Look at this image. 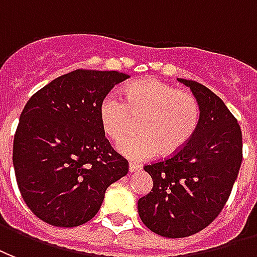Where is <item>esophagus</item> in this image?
<instances>
[{
  "mask_svg": "<svg viewBox=\"0 0 257 257\" xmlns=\"http://www.w3.org/2000/svg\"><path fill=\"white\" fill-rule=\"evenodd\" d=\"M140 170H141V166H140V164H136V163H133V162L128 164V171L130 172L140 171Z\"/></svg>",
  "mask_w": 257,
  "mask_h": 257,
  "instance_id": "34e87169",
  "label": "esophagus"
}]
</instances>
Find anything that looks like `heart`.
<instances>
[{
	"label": "heart",
	"mask_w": 257,
	"mask_h": 257,
	"mask_svg": "<svg viewBox=\"0 0 257 257\" xmlns=\"http://www.w3.org/2000/svg\"><path fill=\"white\" fill-rule=\"evenodd\" d=\"M141 119L137 128L117 142L116 149L131 160H147L163 155H174L182 149L196 133L200 121L197 100L188 91L177 90L155 78L137 80L123 90V100L113 93L106 94L98 106L102 130L112 140H119Z\"/></svg>",
	"instance_id": "obj_1"
}]
</instances>
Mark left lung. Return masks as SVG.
<instances>
[{
	"instance_id": "left-lung-1",
	"label": "left lung",
	"mask_w": 257,
	"mask_h": 257,
	"mask_svg": "<svg viewBox=\"0 0 257 257\" xmlns=\"http://www.w3.org/2000/svg\"><path fill=\"white\" fill-rule=\"evenodd\" d=\"M178 80L198 102L197 130L174 156L144 167L153 188L138 200L144 224L167 238L198 233L218 216L242 162L241 128L223 101L198 82Z\"/></svg>"
}]
</instances>
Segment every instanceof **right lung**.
Instances as JSON below:
<instances>
[{
	"label": "right lung",
	"mask_w": 257,
	"mask_h": 257,
	"mask_svg": "<svg viewBox=\"0 0 257 257\" xmlns=\"http://www.w3.org/2000/svg\"><path fill=\"white\" fill-rule=\"evenodd\" d=\"M128 78L76 69L27 101L13 140V167L24 203L41 220L59 227L89 222L108 186L128 172L98 117L101 100Z\"/></svg>",
	"instance_id": "right-lung-1"
}]
</instances>
